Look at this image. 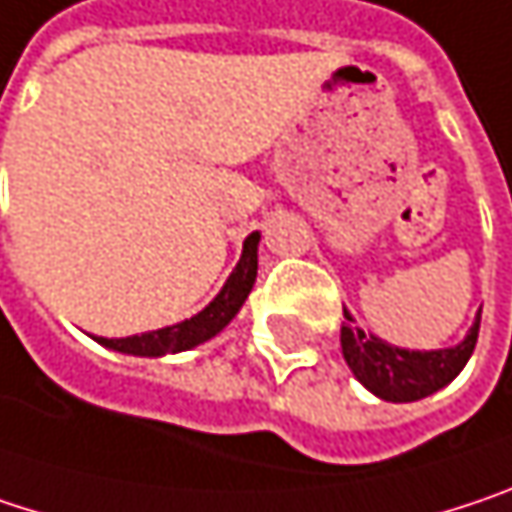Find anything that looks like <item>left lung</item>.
Here are the masks:
<instances>
[{
    "mask_svg": "<svg viewBox=\"0 0 512 512\" xmlns=\"http://www.w3.org/2000/svg\"><path fill=\"white\" fill-rule=\"evenodd\" d=\"M345 318L348 321L342 324V353L348 368L371 395L392 404L421 401L439 392L442 386H448L466 368L469 356L478 345L480 312L460 345L439 348V351H410V348L389 345L374 333L359 330L348 309Z\"/></svg>",
    "mask_w": 512,
    "mask_h": 512,
    "instance_id": "1",
    "label": "left lung"
}]
</instances>
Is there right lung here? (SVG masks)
<instances>
[{"instance_id": "obj_1", "label": "right lung", "mask_w": 512, "mask_h": 512, "mask_svg": "<svg viewBox=\"0 0 512 512\" xmlns=\"http://www.w3.org/2000/svg\"><path fill=\"white\" fill-rule=\"evenodd\" d=\"M259 232H250L244 238V250H241V259L238 265L232 268L229 280L224 288L215 294V300L200 309L197 315L179 321V324H170V327H161V330H150V333H141V336H126V339H102L94 336L96 342L108 351L129 353V356H164V353H182L215 339L226 324L238 315V309L244 306L247 294L253 291L256 283V268H259Z\"/></svg>"}]
</instances>
